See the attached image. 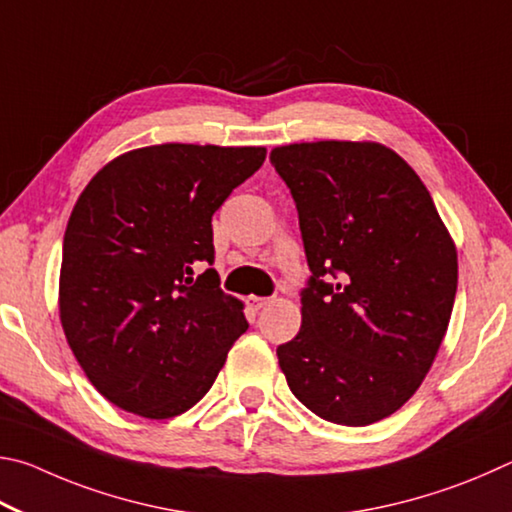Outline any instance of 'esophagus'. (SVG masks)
Here are the masks:
<instances>
[{"label":"esophagus","instance_id":"1","mask_svg":"<svg viewBox=\"0 0 512 512\" xmlns=\"http://www.w3.org/2000/svg\"><path fill=\"white\" fill-rule=\"evenodd\" d=\"M270 301H272V299H265V297H247V303H249L251 310H261V308H265Z\"/></svg>","mask_w":512,"mask_h":512}]
</instances>
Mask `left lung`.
<instances>
[{"instance_id": "8db88e82", "label": "left lung", "mask_w": 512, "mask_h": 512, "mask_svg": "<svg viewBox=\"0 0 512 512\" xmlns=\"http://www.w3.org/2000/svg\"><path fill=\"white\" fill-rule=\"evenodd\" d=\"M270 161L297 202L312 272L299 335L276 348L281 371L319 418L378 423L414 396L441 348L454 240L416 170L382 143H290Z\"/></svg>"}]
</instances>
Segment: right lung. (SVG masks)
<instances>
[{"mask_svg": "<svg viewBox=\"0 0 512 512\" xmlns=\"http://www.w3.org/2000/svg\"><path fill=\"white\" fill-rule=\"evenodd\" d=\"M258 146L195 143L123 152L80 193L60 267V324L112 405L150 420L184 414L213 387L249 328L220 290L211 218L263 166Z\"/></svg>", "mask_w": 512, "mask_h": 512, "instance_id": "add662e5", "label": "right lung"}]
</instances>
